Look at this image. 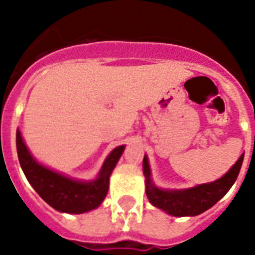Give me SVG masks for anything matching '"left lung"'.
<instances>
[{
  "label": "left lung",
  "mask_w": 255,
  "mask_h": 255,
  "mask_svg": "<svg viewBox=\"0 0 255 255\" xmlns=\"http://www.w3.org/2000/svg\"><path fill=\"white\" fill-rule=\"evenodd\" d=\"M243 159L244 154L240 155V158L230 168L229 172L213 182L200 184L194 188L184 190H163L157 188L150 180L148 157L144 155L143 172L145 176V193L153 206L167 212L168 215L175 217L200 215L215 206L234 185L242 168Z\"/></svg>",
  "instance_id": "8db88e82"
}]
</instances>
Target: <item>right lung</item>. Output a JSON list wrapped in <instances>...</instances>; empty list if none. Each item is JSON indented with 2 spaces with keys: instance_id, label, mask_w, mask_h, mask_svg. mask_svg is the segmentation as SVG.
Returning <instances> with one entry per match:
<instances>
[{
  "instance_id": "add662e5",
  "label": "right lung",
  "mask_w": 255,
  "mask_h": 255,
  "mask_svg": "<svg viewBox=\"0 0 255 255\" xmlns=\"http://www.w3.org/2000/svg\"><path fill=\"white\" fill-rule=\"evenodd\" d=\"M16 149L24 175L39 197L52 208L65 213H84L96 209L107 195L110 175L120 159L125 145L115 148L93 181H76L38 163L16 130Z\"/></svg>"
}]
</instances>
